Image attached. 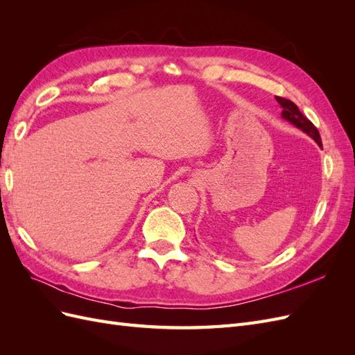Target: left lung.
<instances>
[{"label":"left lung","instance_id":"left-lung-1","mask_svg":"<svg viewBox=\"0 0 355 355\" xmlns=\"http://www.w3.org/2000/svg\"><path fill=\"white\" fill-rule=\"evenodd\" d=\"M275 99H277L278 103L282 105V108H283L282 116L284 118V120H287L288 123H292L295 127H297L302 132H305L308 136L313 137L314 141L321 146V137H320L317 127L313 123H311L302 112L299 111L297 106L292 101L280 98V96H275Z\"/></svg>","mask_w":355,"mask_h":355}]
</instances>
